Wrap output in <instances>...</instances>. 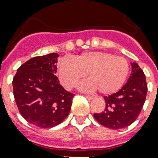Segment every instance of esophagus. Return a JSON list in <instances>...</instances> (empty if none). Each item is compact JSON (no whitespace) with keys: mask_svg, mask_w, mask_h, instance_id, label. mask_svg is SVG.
<instances>
[{"mask_svg":"<svg viewBox=\"0 0 158 158\" xmlns=\"http://www.w3.org/2000/svg\"><path fill=\"white\" fill-rule=\"evenodd\" d=\"M88 99H90V100H91V99H93L94 98V97H92V96H89V95H86V96H85Z\"/></svg>","mask_w":158,"mask_h":158,"instance_id":"1","label":"esophagus"}]
</instances>
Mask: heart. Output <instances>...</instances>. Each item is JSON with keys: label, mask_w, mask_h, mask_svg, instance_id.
Listing matches in <instances>:
<instances>
[{"label": "heart", "mask_w": 158, "mask_h": 158, "mask_svg": "<svg viewBox=\"0 0 158 158\" xmlns=\"http://www.w3.org/2000/svg\"><path fill=\"white\" fill-rule=\"evenodd\" d=\"M130 72L125 58L106 52H90L76 56L73 61L63 59L59 64V78L67 89H74L87 74L89 81L82 89L102 94L115 93L122 87Z\"/></svg>", "instance_id": "heart-1"}]
</instances>
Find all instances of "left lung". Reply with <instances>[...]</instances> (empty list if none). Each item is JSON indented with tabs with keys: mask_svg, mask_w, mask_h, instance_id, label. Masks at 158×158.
Segmentation results:
<instances>
[{
	"mask_svg": "<svg viewBox=\"0 0 158 158\" xmlns=\"http://www.w3.org/2000/svg\"><path fill=\"white\" fill-rule=\"evenodd\" d=\"M132 73L127 83L115 94L105 96L106 107L94 116L99 124L111 130L130 125L139 115L147 96L148 85L143 69L131 63Z\"/></svg>",
	"mask_w": 158,
	"mask_h": 158,
	"instance_id": "left-lung-1",
	"label": "left lung"
}]
</instances>
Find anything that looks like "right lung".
I'll list each match as a JSON object with an SVG mask.
<instances>
[{"mask_svg": "<svg viewBox=\"0 0 158 158\" xmlns=\"http://www.w3.org/2000/svg\"><path fill=\"white\" fill-rule=\"evenodd\" d=\"M56 53L33 57L14 77L13 92L21 115L37 127H54L67 117L74 94L64 90L56 75Z\"/></svg>", "mask_w": 158, "mask_h": 158, "instance_id": "add662e5", "label": "right lung"}]
</instances>
